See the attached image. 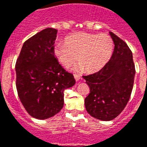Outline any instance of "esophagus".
Wrapping results in <instances>:
<instances>
[{
    "mask_svg": "<svg viewBox=\"0 0 147 147\" xmlns=\"http://www.w3.org/2000/svg\"><path fill=\"white\" fill-rule=\"evenodd\" d=\"M74 78H75V79H76V82H78V81L80 80L81 79V76H78V75H74Z\"/></svg>",
    "mask_w": 147,
    "mask_h": 147,
    "instance_id": "34e87169",
    "label": "esophagus"
}]
</instances>
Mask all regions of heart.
Instances as JSON below:
<instances>
[{"mask_svg":"<svg viewBox=\"0 0 147 147\" xmlns=\"http://www.w3.org/2000/svg\"><path fill=\"white\" fill-rule=\"evenodd\" d=\"M65 42L54 47L53 53L58 61L68 68L78 59L79 62L72 69H85L90 73L99 71L107 64L114 49L113 40L106 34L77 33L67 37Z\"/></svg>","mask_w":147,"mask_h":147,"instance_id":"obj_1","label":"heart"}]
</instances>
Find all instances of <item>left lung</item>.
<instances>
[{"mask_svg": "<svg viewBox=\"0 0 147 147\" xmlns=\"http://www.w3.org/2000/svg\"><path fill=\"white\" fill-rule=\"evenodd\" d=\"M114 43L111 59L96 73L83 76L90 88L85 99L88 113L100 121H111L124 109L132 92L135 76L133 54L125 42L112 32Z\"/></svg>", "mask_w": 147, "mask_h": 147, "instance_id": "8db88e82", "label": "left lung"}]
</instances>
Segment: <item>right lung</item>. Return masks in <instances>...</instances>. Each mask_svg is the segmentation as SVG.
I'll list each match as a JSON object with an SVG mask.
<instances>
[{
  "label": "right lung",
  "instance_id": "1",
  "mask_svg": "<svg viewBox=\"0 0 147 147\" xmlns=\"http://www.w3.org/2000/svg\"><path fill=\"white\" fill-rule=\"evenodd\" d=\"M57 30L47 28L24 42L16 62V86L22 105L34 118L45 120L61 111L64 91L76 80L53 53Z\"/></svg>",
  "mask_w": 147,
  "mask_h": 147
}]
</instances>
